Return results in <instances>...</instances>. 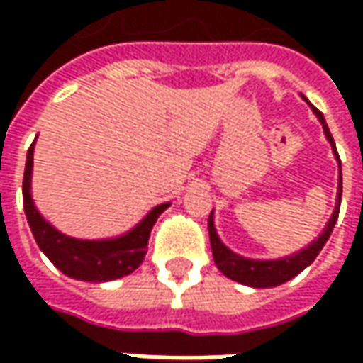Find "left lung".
Segmentation results:
<instances>
[{
  "instance_id": "1",
  "label": "left lung",
  "mask_w": 363,
  "mask_h": 363,
  "mask_svg": "<svg viewBox=\"0 0 363 363\" xmlns=\"http://www.w3.org/2000/svg\"><path fill=\"white\" fill-rule=\"evenodd\" d=\"M307 101V99H305ZM309 103V101H307ZM311 111L315 113V117L319 119V123L323 125V133L328 137L329 145H331V151L337 160V165H340V186H337V200H335V210L333 214L328 220V226L323 228V232L315 238L313 242L305 248H301L299 252L291 255V257L283 258H274V260H260V258H246L242 255H236L234 250H230L226 244L220 240L218 236L216 226H214V210L208 218V232H210V244H212V255H214V262L220 269L222 274H226L228 279L240 283V285L246 286H255V289H269V286H279L291 281L293 277H297L301 271H305L311 262L315 260V257L321 252V248L325 246V242L329 240L331 232H333V226L337 222V216H340V203H342V161H340V155H337V149H335V141L329 133L328 123H325V117L321 115V111H317L311 103Z\"/></svg>"
}]
</instances>
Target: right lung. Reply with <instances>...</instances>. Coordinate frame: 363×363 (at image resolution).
I'll return each mask as SVG.
<instances>
[{
  "mask_svg": "<svg viewBox=\"0 0 363 363\" xmlns=\"http://www.w3.org/2000/svg\"><path fill=\"white\" fill-rule=\"evenodd\" d=\"M34 145L28 149L26 172H23V210L40 250L50 258V262L70 279L105 283L131 274L143 262L147 255V242L151 228L172 203L165 202L147 212V216L129 232L103 238V240H82L66 236L56 230L46 218L40 214L32 200V167H34Z\"/></svg>",
  "mask_w": 363,
  "mask_h": 363,
  "instance_id": "obj_1",
  "label": "right lung"
}]
</instances>
